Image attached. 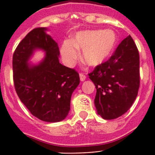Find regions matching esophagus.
Masks as SVG:
<instances>
[{"mask_svg": "<svg viewBox=\"0 0 155 155\" xmlns=\"http://www.w3.org/2000/svg\"><path fill=\"white\" fill-rule=\"evenodd\" d=\"M80 80H81V81H84V80H85V79H86V76L84 75L83 73H80Z\"/></svg>", "mask_w": 155, "mask_h": 155, "instance_id": "1", "label": "esophagus"}]
</instances>
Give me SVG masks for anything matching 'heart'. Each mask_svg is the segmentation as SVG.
Returning <instances> with one entry per match:
<instances>
[{
  "mask_svg": "<svg viewBox=\"0 0 155 155\" xmlns=\"http://www.w3.org/2000/svg\"><path fill=\"white\" fill-rule=\"evenodd\" d=\"M118 35L112 29L81 31L71 41L66 40L61 45V55L66 64L72 65L82 49L81 59L89 67H98L111 57L116 49Z\"/></svg>",
  "mask_w": 155,
  "mask_h": 155,
  "instance_id": "1",
  "label": "heart"
}]
</instances>
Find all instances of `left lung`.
I'll return each mask as SVG.
<instances>
[{
  "label": "left lung",
  "instance_id": "obj_1",
  "mask_svg": "<svg viewBox=\"0 0 155 155\" xmlns=\"http://www.w3.org/2000/svg\"><path fill=\"white\" fill-rule=\"evenodd\" d=\"M139 53L131 35L110 58L88 74L97 89L94 104L104 120H114L129 110L140 86Z\"/></svg>",
  "mask_w": 155,
  "mask_h": 155
}]
</instances>
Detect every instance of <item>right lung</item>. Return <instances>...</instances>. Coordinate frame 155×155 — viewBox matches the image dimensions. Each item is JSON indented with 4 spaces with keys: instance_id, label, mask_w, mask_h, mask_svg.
<instances>
[{
    "instance_id": "add662e5",
    "label": "right lung",
    "mask_w": 155,
    "mask_h": 155,
    "mask_svg": "<svg viewBox=\"0 0 155 155\" xmlns=\"http://www.w3.org/2000/svg\"><path fill=\"white\" fill-rule=\"evenodd\" d=\"M47 31L35 28L18 44L13 55L14 82L18 96L31 114L42 121L55 123L68 115L80 76L75 70L59 62L58 44ZM37 50L46 55L37 64H31Z\"/></svg>"
}]
</instances>
